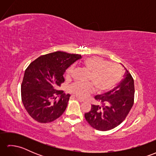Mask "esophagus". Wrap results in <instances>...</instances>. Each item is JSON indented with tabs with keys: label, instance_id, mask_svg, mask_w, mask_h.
<instances>
[{
	"label": "esophagus",
	"instance_id": "1",
	"mask_svg": "<svg viewBox=\"0 0 156 156\" xmlns=\"http://www.w3.org/2000/svg\"><path fill=\"white\" fill-rule=\"evenodd\" d=\"M71 97L73 98H76V99H77L78 101H79L80 102H84V100L83 99H82V98H80V97H77V96H75V95H72Z\"/></svg>",
	"mask_w": 156,
	"mask_h": 156
}]
</instances>
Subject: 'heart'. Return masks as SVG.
<instances>
[{
    "label": "heart",
    "mask_w": 156,
    "mask_h": 156,
    "mask_svg": "<svg viewBox=\"0 0 156 156\" xmlns=\"http://www.w3.org/2000/svg\"><path fill=\"white\" fill-rule=\"evenodd\" d=\"M84 68L90 72V80L96 89L101 92L110 90L117 84L121 78V69L119 66L114 63H108L103 58L92 56L86 58L82 62ZM74 66H71L67 71L70 75ZM71 91L80 97H86L94 90L92 83L77 82L71 85Z\"/></svg>",
    "instance_id": "b5f03b06"
}]
</instances>
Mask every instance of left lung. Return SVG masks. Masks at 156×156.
<instances>
[{"mask_svg":"<svg viewBox=\"0 0 156 156\" xmlns=\"http://www.w3.org/2000/svg\"><path fill=\"white\" fill-rule=\"evenodd\" d=\"M123 66L125 72L121 83L113 90L94 97L99 105H92L91 110L84 114L92 127L108 131L117 127L129 114L134 102V80Z\"/></svg>","mask_w":156,"mask_h":156,"instance_id":"8db88e82","label":"left lung"}]
</instances>
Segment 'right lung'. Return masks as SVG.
Instances as JSON below:
<instances>
[{"instance_id":"1","label":"right lung","mask_w":156,"mask_h":156,"mask_svg":"<svg viewBox=\"0 0 156 156\" xmlns=\"http://www.w3.org/2000/svg\"><path fill=\"white\" fill-rule=\"evenodd\" d=\"M80 55L55 51L37 58L25 69L21 84L25 108L39 122L55 121L64 113L70 95L58 90L64 82L67 68L80 59Z\"/></svg>"}]
</instances>
